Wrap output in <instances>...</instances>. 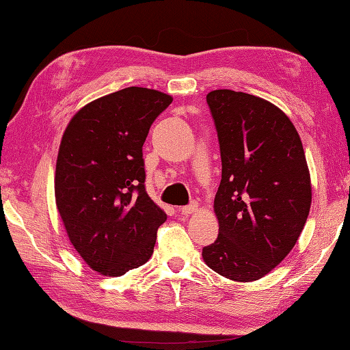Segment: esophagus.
I'll use <instances>...</instances> for the list:
<instances>
[{
    "mask_svg": "<svg viewBox=\"0 0 350 350\" xmlns=\"http://www.w3.org/2000/svg\"><path fill=\"white\" fill-rule=\"evenodd\" d=\"M197 209H198V204H197V203H192V204H189V206L179 207V212H180L182 215H191V213L197 212Z\"/></svg>",
    "mask_w": 350,
    "mask_h": 350,
    "instance_id": "esophagus-1",
    "label": "esophagus"
}]
</instances>
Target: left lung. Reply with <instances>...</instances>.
<instances>
[{"mask_svg":"<svg viewBox=\"0 0 350 350\" xmlns=\"http://www.w3.org/2000/svg\"><path fill=\"white\" fill-rule=\"evenodd\" d=\"M206 99L222 174L213 202L219 234L202 256L222 277L256 281L286 258L307 222L306 153L293 123L273 103L233 90H213Z\"/></svg>","mask_w":350,"mask_h":350,"instance_id":"left-lung-1","label":"left lung"}]
</instances>
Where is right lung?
Returning <instances> with one entry per match:
<instances>
[{"instance_id": "right-lung-1", "label": "right lung", "mask_w": 350, "mask_h": 350, "mask_svg": "<svg viewBox=\"0 0 350 350\" xmlns=\"http://www.w3.org/2000/svg\"><path fill=\"white\" fill-rule=\"evenodd\" d=\"M171 102L152 88H123L84 105L62 137L57 209L73 248L105 277L144 265L167 219L144 188L143 144Z\"/></svg>"}]
</instances>
